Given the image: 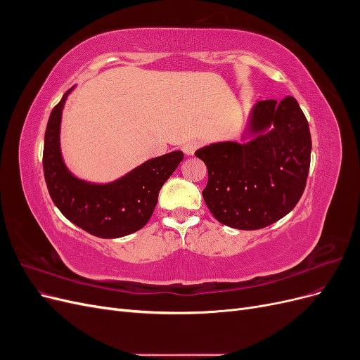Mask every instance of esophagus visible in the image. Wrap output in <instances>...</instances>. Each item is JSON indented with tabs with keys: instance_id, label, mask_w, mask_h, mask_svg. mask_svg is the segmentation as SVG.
Masks as SVG:
<instances>
[{
	"instance_id": "1",
	"label": "esophagus",
	"mask_w": 360,
	"mask_h": 360,
	"mask_svg": "<svg viewBox=\"0 0 360 360\" xmlns=\"http://www.w3.org/2000/svg\"><path fill=\"white\" fill-rule=\"evenodd\" d=\"M200 147V144L197 143V141H189V143H186L183 146V151H184V155L186 156H192L195 151H197V148Z\"/></svg>"
}]
</instances>
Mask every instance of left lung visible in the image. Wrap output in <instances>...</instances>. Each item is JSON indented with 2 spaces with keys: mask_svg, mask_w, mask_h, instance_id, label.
Masks as SVG:
<instances>
[{
  "mask_svg": "<svg viewBox=\"0 0 360 360\" xmlns=\"http://www.w3.org/2000/svg\"><path fill=\"white\" fill-rule=\"evenodd\" d=\"M248 143L224 141L195 151L209 171L204 201L221 224L259 230L288 214L307 186L311 163L308 120L297 101L257 102Z\"/></svg>",
  "mask_w": 360,
  "mask_h": 360,
  "instance_id": "left-lung-1",
  "label": "left lung"
}]
</instances>
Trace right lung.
Masks as SVG:
<instances>
[{"mask_svg": "<svg viewBox=\"0 0 360 360\" xmlns=\"http://www.w3.org/2000/svg\"><path fill=\"white\" fill-rule=\"evenodd\" d=\"M72 91L73 86L52 110L45 132L43 172L51 198L64 217L96 237L132 234L153 214L159 191L183 160V151L148 159L114 181L76 177L63 159L60 143L63 108Z\"/></svg>", "mask_w": 360, "mask_h": 360, "instance_id": "1", "label": "right lung"}]
</instances>
